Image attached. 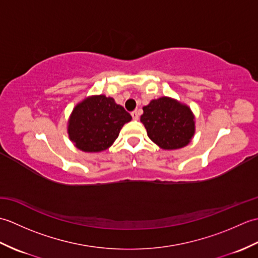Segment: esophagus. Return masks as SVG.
Returning <instances> with one entry per match:
<instances>
[{
	"label": "esophagus",
	"instance_id": "1",
	"mask_svg": "<svg viewBox=\"0 0 258 258\" xmlns=\"http://www.w3.org/2000/svg\"><path fill=\"white\" fill-rule=\"evenodd\" d=\"M131 115H132L133 119H139L140 118V115H141V111H140V109H135V111H133L132 113H131Z\"/></svg>",
	"mask_w": 258,
	"mask_h": 258
}]
</instances>
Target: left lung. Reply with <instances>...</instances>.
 Instances as JSON below:
<instances>
[{"instance_id": "1", "label": "left lung", "mask_w": 258, "mask_h": 258, "mask_svg": "<svg viewBox=\"0 0 258 258\" xmlns=\"http://www.w3.org/2000/svg\"><path fill=\"white\" fill-rule=\"evenodd\" d=\"M141 122L147 135L163 150H177L187 145L195 133V118L190 108L171 97L152 100L143 107Z\"/></svg>"}]
</instances>
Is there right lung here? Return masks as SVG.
Segmentation results:
<instances>
[{
	"mask_svg": "<svg viewBox=\"0 0 258 258\" xmlns=\"http://www.w3.org/2000/svg\"><path fill=\"white\" fill-rule=\"evenodd\" d=\"M132 119L114 98L94 95L80 102L71 114L68 133L79 150L97 153L107 150L125 123Z\"/></svg>",
	"mask_w": 258,
	"mask_h": 258,
	"instance_id": "1",
	"label": "right lung"
}]
</instances>
